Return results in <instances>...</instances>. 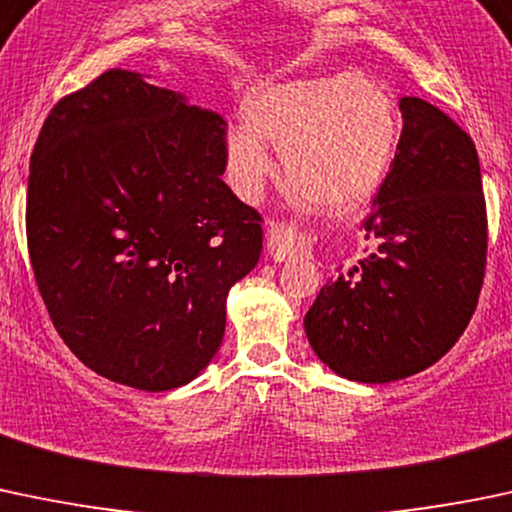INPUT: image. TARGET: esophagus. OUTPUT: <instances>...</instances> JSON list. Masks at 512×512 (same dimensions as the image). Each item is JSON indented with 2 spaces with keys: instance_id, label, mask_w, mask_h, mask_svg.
I'll use <instances>...</instances> for the list:
<instances>
[{
  "instance_id": "esophagus-1",
  "label": "esophagus",
  "mask_w": 512,
  "mask_h": 512,
  "mask_svg": "<svg viewBox=\"0 0 512 512\" xmlns=\"http://www.w3.org/2000/svg\"><path fill=\"white\" fill-rule=\"evenodd\" d=\"M266 246H268V254H271L273 261H286V258L303 254L308 249V241H305L303 234L298 231L288 229V226H271L266 236Z\"/></svg>"
}]
</instances>
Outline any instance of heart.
I'll return each instance as SVG.
<instances>
[{
  "instance_id": "b5f03b06",
  "label": "heart",
  "mask_w": 512,
  "mask_h": 512,
  "mask_svg": "<svg viewBox=\"0 0 512 512\" xmlns=\"http://www.w3.org/2000/svg\"><path fill=\"white\" fill-rule=\"evenodd\" d=\"M246 128L226 135L231 184L254 199L281 150L291 182L333 212L360 207L382 187L399 145V108L382 81L362 73L258 86L241 103Z\"/></svg>"
}]
</instances>
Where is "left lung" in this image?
Instances as JSON below:
<instances>
[{
  "label": "left lung",
  "instance_id": "8db88e82",
  "mask_svg": "<svg viewBox=\"0 0 512 512\" xmlns=\"http://www.w3.org/2000/svg\"><path fill=\"white\" fill-rule=\"evenodd\" d=\"M399 110L397 155L362 224L370 256L325 283L303 320L315 355L365 384L439 362L466 330L486 273L476 145L426 100L402 98Z\"/></svg>",
  "mask_w": 512,
  "mask_h": 512
}]
</instances>
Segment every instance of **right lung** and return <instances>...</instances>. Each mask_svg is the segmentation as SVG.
I'll return each mask as SVG.
<instances>
[{
    "label": "right lung",
    "mask_w": 512,
    "mask_h": 512,
    "mask_svg": "<svg viewBox=\"0 0 512 512\" xmlns=\"http://www.w3.org/2000/svg\"><path fill=\"white\" fill-rule=\"evenodd\" d=\"M224 120L140 73L61 98L31 152L26 241L56 333L110 382L167 392L217 355L256 209L221 179Z\"/></svg>",
    "instance_id": "obj_1"
}]
</instances>
